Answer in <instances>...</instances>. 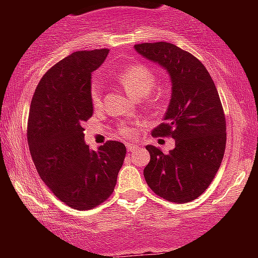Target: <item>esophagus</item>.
I'll list each match as a JSON object with an SVG mask.
<instances>
[{"instance_id":"34e87169","label":"esophagus","mask_w":258,"mask_h":258,"mask_svg":"<svg viewBox=\"0 0 258 258\" xmlns=\"http://www.w3.org/2000/svg\"><path fill=\"white\" fill-rule=\"evenodd\" d=\"M126 149L129 152H133V151H136V150H138V146L133 145V143H127Z\"/></svg>"}]
</instances>
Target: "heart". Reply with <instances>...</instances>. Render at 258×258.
Instances as JSON below:
<instances>
[{
  "mask_svg": "<svg viewBox=\"0 0 258 258\" xmlns=\"http://www.w3.org/2000/svg\"><path fill=\"white\" fill-rule=\"evenodd\" d=\"M117 80L132 97L140 99L150 94L155 85V74L143 64H132L118 74ZM89 97L94 108L102 104V85L98 80H93L89 88ZM120 134L125 138H133L137 136V129L134 126H121Z\"/></svg>",
  "mask_w": 258,
  "mask_h": 258,
  "instance_id": "b5f03b06",
  "label": "heart"
}]
</instances>
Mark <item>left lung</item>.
Wrapping results in <instances>:
<instances>
[{"mask_svg":"<svg viewBox=\"0 0 258 258\" xmlns=\"http://www.w3.org/2000/svg\"><path fill=\"white\" fill-rule=\"evenodd\" d=\"M143 58L168 72L172 97L164 122L154 137H172L174 149L163 154L146 146L150 163L143 170L152 191L173 203L197 199L208 188L226 147V120L217 89L202 61L169 42L134 45Z\"/></svg>","mask_w":258,"mask_h":258,"instance_id":"obj_1","label":"left lung"}]
</instances>
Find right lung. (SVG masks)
<instances>
[{
    "instance_id": "right-lung-1",
    "label": "right lung",
    "mask_w": 258,
    "mask_h": 258,
    "mask_svg": "<svg viewBox=\"0 0 258 258\" xmlns=\"http://www.w3.org/2000/svg\"><path fill=\"white\" fill-rule=\"evenodd\" d=\"M108 50L72 52L38 83L28 118L29 151L41 179L60 202L79 211L102 204L115 190L124 163V143L108 141L89 149L83 125L93 115L92 72Z\"/></svg>"
}]
</instances>
